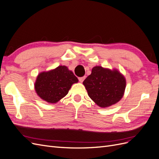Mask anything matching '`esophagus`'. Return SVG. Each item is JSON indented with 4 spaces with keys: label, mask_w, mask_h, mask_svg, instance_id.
Instances as JSON below:
<instances>
[{
    "label": "esophagus",
    "mask_w": 159,
    "mask_h": 159,
    "mask_svg": "<svg viewBox=\"0 0 159 159\" xmlns=\"http://www.w3.org/2000/svg\"><path fill=\"white\" fill-rule=\"evenodd\" d=\"M78 79H79V81H80V82H81V83H82L83 81H84V80L85 79V76H84V77H81V78H79Z\"/></svg>",
    "instance_id": "34e87169"
}]
</instances>
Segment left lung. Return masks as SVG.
I'll use <instances>...</instances> for the list:
<instances>
[{"instance_id":"left-lung-1","label":"left lung","mask_w":159,"mask_h":159,"mask_svg":"<svg viewBox=\"0 0 159 159\" xmlns=\"http://www.w3.org/2000/svg\"><path fill=\"white\" fill-rule=\"evenodd\" d=\"M89 97L101 107L119 102L126 87L125 77L116 70L95 66L83 82Z\"/></svg>"}]
</instances>
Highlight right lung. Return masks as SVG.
Instances as JSON below:
<instances>
[{
    "mask_svg": "<svg viewBox=\"0 0 159 159\" xmlns=\"http://www.w3.org/2000/svg\"><path fill=\"white\" fill-rule=\"evenodd\" d=\"M78 79L65 66H60L48 71L38 74L34 84L39 97L49 103H56L68 94L71 85Z\"/></svg>",
    "mask_w": 159,
    "mask_h": 159,
    "instance_id": "right-lung-1",
    "label": "right lung"
}]
</instances>
